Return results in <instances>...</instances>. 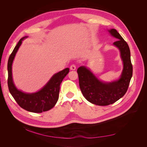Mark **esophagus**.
Masks as SVG:
<instances>
[{"instance_id":"obj_1","label":"esophagus","mask_w":147,"mask_h":147,"mask_svg":"<svg viewBox=\"0 0 147 147\" xmlns=\"http://www.w3.org/2000/svg\"><path fill=\"white\" fill-rule=\"evenodd\" d=\"M70 69L72 70H75V69H76V65H75V64H72L70 67Z\"/></svg>"}]
</instances>
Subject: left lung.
<instances>
[{
  "label": "left lung",
  "instance_id": "left-lung-1",
  "mask_svg": "<svg viewBox=\"0 0 147 147\" xmlns=\"http://www.w3.org/2000/svg\"><path fill=\"white\" fill-rule=\"evenodd\" d=\"M109 32L117 38L113 45L119 49L123 63L120 78L112 82H102L86 67H80L77 69L79 85L83 96L91 103L100 106L112 104L121 98L127 90L132 76L131 53L127 43L116 29H112Z\"/></svg>",
  "mask_w": 147,
  "mask_h": 147
}]
</instances>
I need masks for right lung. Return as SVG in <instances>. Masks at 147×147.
<instances>
[{
	"mask_svg": "<svg viewBox=\"0 0 147 147\" xmlns=\"http://www.w3.org/2000/svg\"><path fill=\"white\" fill-rule=\"evenodd\" d=\"M24 37L20 40L8 61V86L11 96L21 108L34 113H42L51 109L59 98L60 84L69 72L66 68L55 74L40 90L34 93H25L18 90L12 78V63Z\"/></svg>",
	"mask_w": 147,
	"mask_h": 147,
	"instance_id": "right-lung-1",
	"label": "right lung"
}]
</instances>
